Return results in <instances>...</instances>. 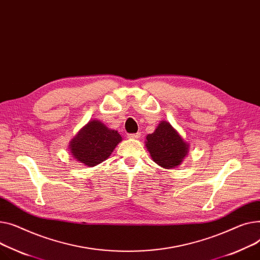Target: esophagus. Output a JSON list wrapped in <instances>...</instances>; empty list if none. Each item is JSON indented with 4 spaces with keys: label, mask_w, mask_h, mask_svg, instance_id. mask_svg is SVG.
<instances>
[{
    "label": "esophagus",
    "mask_w": 260,
    "mask_h": 260,
    "mask_svg": "<svg viewBox=\"0 0 260 260\" xmlns=\"http://www.w3.org/2000/svg\"><path fill=\"white\" fill-rule=\"evenodd\" d=\"M140 136H141V133H131V134H128V137H129L130 140H137Z\"/></svg>",
    "instance_id": "1"
}]
</instances>
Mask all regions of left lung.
<instances>
[{
	"instance_id": "obj_1",
	"label": "left lung",
	"mask_w": 260,
	"mask_h": 260,
	"mask_svg": "<svg viewBox=\"0 0 260 260\" xmlns=\"http://www.w3.org/2000/svg\"><path fill=\"white\" fill-rule=\"evenodd\" d=\"M146 139L151 158L164 169L179 166L189 152V145L166 120L160 121L155 131Z\"/></svg>"
}]
</instances>
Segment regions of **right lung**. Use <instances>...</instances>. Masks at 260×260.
<instances>
[{"mask_svg": "<svg viewBox=\"0 0 260 260\" xmlns=\"http://www.w3.org/2000/svg\"><path fill=\"white\" fill-rule=\"evenodd\" d=\"M120 141L121 136L116 130H111L94 119L73 137L69 149L76 160L93 167L108 158Z\"/></svg>", "mask_w": 260, "mask_h": 260, "instance_id": "right-lung-1", "label": "right lung"}]
</instances>
